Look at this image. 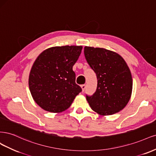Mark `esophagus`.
I'll use <instances>...</instances> for the list:
<instances>
[{
	"label": "esophagus",
	"mask_w": 156,
	"mask_h": 156,
	"mask_svg": "<svg viewBox=\"0 0 156 156\" xmlns=\"http://www.w3.org/2000/svg\"><path fill=\"white\" fill-rule=\"evenodd\" d=\"M81 87H82V91L83 92V91H84V90H85V84L82 85H81Z\"/></svg>",
	"instance_id": "1"
}]
</instances>
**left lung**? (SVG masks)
Segmentation results:
<instances>
[{"label": "left lung", "mask_w": 156, "mask_h": 156, "mask_svg": "<svg viewBox=\"0 0 156 156\" xmlns=\"http://www.w3.org/2000/svg\"><path fill=\"white\" fill-rule=\"evenodd\" d=\"M89 66L96 73L97 87L86 98L91 109L100 115L118 113L128 103L132 92L131 72L117 53L103 48L84 47Z\"/></svg>", "instance_id": "1"}]
</instances>
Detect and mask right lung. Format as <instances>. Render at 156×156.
Returning <instances> with one entry per match:
<instances>
[{
    "mask_svg": "<svg viewBox=\"0 0 156 156\" xmlns=\"http://www.w3.org/2000/svg\"><path fill=\"white\" fill-rule=\"evenodd\" d=\"M82 49V46L68 45L51 47L34 62L29 75V88L34 101L45 111H65L82 91L73 71Z\"/></svg>",
    "mask_w": 156,
    "mask_h": 156,
    "instance_id": "1",
    "label": "right lung"
}]
</instances>
